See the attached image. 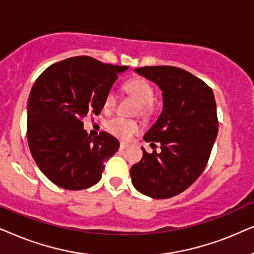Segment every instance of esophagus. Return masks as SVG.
I'll return each mask as SVG.
<instances>
[{"label":"esophagus","instance_id":"esophagus-1","mask_svg":"<svg viewBox=\"0 0 254 254\" xmlns=\"http://www.w3.org/2000/svg\"><path fill=\"white\" fill-rule=\"evenodd\" d=\"M127 147H129V144L124 143V141H121V143H120L121 150H125V148H127Z\"/></svg>","mask_w":254,"mask_h":254}]
</instances>
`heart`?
<instances>
[{"label":"heart","instance_id":"obj_1","mask_svg":"<svg viewBox=\"0 0 254 254\" xmlns=\"http://www.w3.org/2000/svg\"><path fill=\"white\" fill-rule=\"evenodd\" d=\"M124 92L139 103V114L141 116L148 118L154 114V89L148 81L141 79V77H134V79L125 82ZM117 101V94L113 89L109 90L104 97V109L113 110L116 107ZM107 129L114 136L127 140L133 134L139 132L141 125L138 121L127 120L123 117H115L113 120L108 121Z\"/></svg>","mask_w":254,"mask_h":254}]
</instances>
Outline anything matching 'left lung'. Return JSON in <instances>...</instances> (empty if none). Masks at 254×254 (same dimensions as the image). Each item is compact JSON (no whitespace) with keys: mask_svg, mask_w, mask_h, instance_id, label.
<instances>
[{"mask_svg":"<svg viewBox=\"0 0 254 254\" xmlns=\"http://www.w3.org/2000/svg\"><path fill=\"white\" fill-rule=\"evenodd\" d=\"M139 75L157 83L164 108L158 121L145 133L151 147L131 167L134 188L153 198H170L185 191L204 171L218 132L212 89L204 81L174 66H145Z\"/></svg>","mask_w":254,"mask_h":254,"instance_id":"1","label":"left lung"}]
</instances>
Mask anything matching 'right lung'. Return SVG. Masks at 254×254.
I'll return each instance as SVG.
<instances>
[{"instance_id":"right-lung-1","label":"right lung","mask_w":254,"mask_h":254,"mask_svg":"<svg viewBox=\"0 0 254 254\" xmlns=\"http://www.w3.org/2000/svg\"><path fill=\"white\" fill-rule=\"evenodd\" d=\"M127 68L80 56L53 64L36 80L28 101L26 136L36 164L54 185L80 190L101 180L104 161L120 143L107 132L88 136L82 121L101 113L106 94Z\"/></svg>"}]
</instances>
